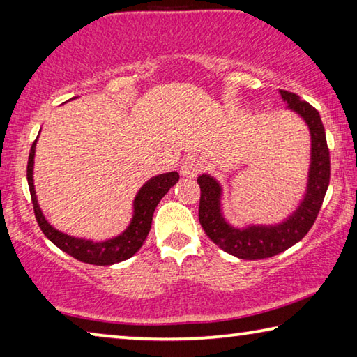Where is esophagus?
<instances>
[{"label":"esophagus","mask_w":357,"mask_h":357,"mask_svg":"<svg viewBox=\"0 0 357 357\" xmlns=\"http://www.w3.org/2000/svg\"><path fill=\"white\" fill-rule=\"evenodd\" d=\"M202 168H203L202 160H198L197 157H189V159H185L183 162V165H181L179 172L185 178H195L197 174L202 172Z\"/></svg>","instance_id":"1"}]
</instances>
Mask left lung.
Instances as JSON below:
<instances>
[{
  "label": "left lung",
  "instance_id": "1",
  "mask_svg": "<svg viewBox=\"0 0 357 357\" xmlns=\"http://www.w3.org/2000/svg\"><path fill=\"white\" fill-rule=\"evenodd\" d=\"M280 94L282 99L288 104V108H291L301 118H304L312 135L309 184H307L304 200L296 209V213L275 227L252 225L244 229L234 228L222 217V189L219 183L214 178H211L209 174H202L197 179L202 190L198 219H200L204 233L222 250L243 259H261L274 257L277 253L299 243L315 223L329 185V148L328 142H326L324 126L318 110L313 108L309 102L301 100L298 94L285 91V89H280Z\"/></svg>",
  "mask_w": 357,
  "mask_h": 357
}]
</instances>
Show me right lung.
<instances>
[{
    "mask_svg": "<svg viewBox=\"0 0 357 357\" xmlns=\"http://www.w3.org/2000/svg\"><path fill=\"white\" fill-rule=\"evenodd\" d=\"M34 140L31 151H29L28 157V167H26V178L29 185V193H31V202L36 220H38L42 233L55 244L58 249L69 253L70 257H74L78 261L96 264V266H108L114 264L124 259L130 258L132 255L140 250L144 239H146L151 223H153V214L154 209L162 197L170 190V187L178 183L179 174L178 172H170L159 174V176L151 178L146 184H144L140 192L137 193L135 202H134V219H132L130 225L123 234H119L118 238L104 241V243H93V241L86 239H78L64 234L58 229L53 228L50 223L45 220V217L42 215V211L36 200V192L33 185V165H34V149H36Z\"/></svg>",
    "mask_w": 357,
    "mask_h": 357,
    "instance_id": "add662e5",
    "label": "right lung"
}]
</instances>
